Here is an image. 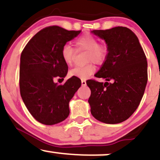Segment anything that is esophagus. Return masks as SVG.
<instances>
[{"label": "esophagus", "mask_w": 160, "mask_h": 160, "mask_svg": "<svg viewBox=\"0 0 160 160\" xmlns=\"http://www.w3.org/2000/svg\"><path fill=\"white\" fill-rule=\"evenodd\" d=\"M81 84H82V86H86V85H87L86 80H84V79H82V80H81Z\"/></svg>", "instance_id": "esophagus-1"}]
</instances>
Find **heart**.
<instances>
[{"instance_id": "1", "label": "heart", "mask_w": 160, "mask_h": 160, "mask_svg": "<svg viewBox=\"0 0 160 160\" xmlns=\"http://www.w3.org/2000/svg\"><path fill=\"white\" fill-rule=\"evenodd\" d=\"M76 49L80 51H87V61L93 62L98 65H101L107 60L109 55V48L107 45L98 43L97 37L87 33L80 35L74 42ZM61 57L64 63L71 66L75 58V49L69 44L64 45L61 49ZM96 70L93 62L82 67H76L69 72L70 77L86 79L91 76Z\"/></svg>"}]
</instances>
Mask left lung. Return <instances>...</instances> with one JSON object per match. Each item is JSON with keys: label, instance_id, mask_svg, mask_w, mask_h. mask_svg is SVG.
I'll return each instance as SVG.
<instances>
[{"label": "left lung", "instance_id": "1", "mask_svg": "<svg viewBox=\"0 0 160 160\" xmlns=\"http://www.w3.org/2000/svg\"><path fill=\"white\" fill-rule=\"evenodd\" d=\"M105 40L109 55L95 77L105 83L87 80L92 115L106 124L127 120L139 105L148 80L147 60L138 37L126 27L93 30Z\"/></svg>", "mask_w": 160, "mask_h": 160}]
</instances>
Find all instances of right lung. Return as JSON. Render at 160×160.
<instances>
[{
  "label": "right lung",
  "instance_id": "right-lung-1",
  "mask_svg": "<svg viewBox=\"0 0 160 160\" xmlns=\"http://www.w3.org/2000/svg\"><path fill=\"white\" fill-rule=\"evenodd\" d=\"M81 31H68L56 25L46 27L29 40L21 55L20 93L30 114L42 124L52 125L70 114L69 102L81 86L72 77L64 84L55 83L68 72L61 57V49Z\"/></svg>",
  "mask_w": 160,
  "mask_h": 160
}]
</instances>
